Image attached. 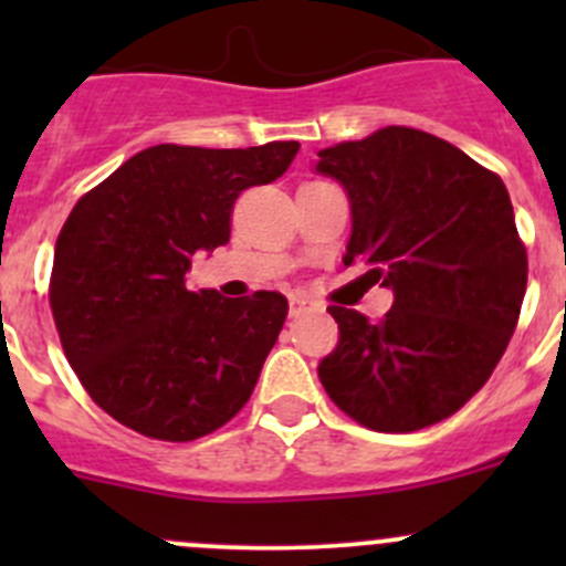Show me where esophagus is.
Returning a JSON list of instances; mask_svg holds the SVG:
<instances>
[{
    "instance_id": "34e87169",
    "label": "esophagus",
    "mask_w": 566,
    "mask_h": 566,
    "mask_svg": "<svg viewBox=\"0 0 566 566\" xmlns=\"http://www.w3.org/2000/svg\"><path fill=\"white\" fill-rule=\"evenodd\" d=\"M312 310H315V301L312 298H306V295H301V293L290 295V315L293 317L306 315V312H312Z\"/></svg>"
}]
</instances>
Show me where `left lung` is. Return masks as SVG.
<instances>
[{"mask_svg":"<svg viewBox=\"0 0 566 566\" xmlns=\"http://www.w3.org/2000/svg\"><path fill=\"white\" fill-rule=\"evenodd\" d=\"M315 172L350 199L345 265L394 293L380 323L328 306L339 342L323 389L358 424L413 432L458 413L504 356L528 260L510 191L449 142L389 125L317 153Z\"/></svg>","mask_w":566,"mask_h":566,"instance_id":"left-lung-1","label":"left lung"}]
</instances>
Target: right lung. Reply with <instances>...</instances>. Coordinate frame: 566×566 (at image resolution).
<instances>
[{"label": "right lung", "instance_id": "obj_1", "mask_svg": "<svg viewBox=\"0 0 566 566\" xmlns=\"http://www.w3.org/2000/svg\"><path fill=\"white\" fill-rule=\"evenodd\" d=\"M298 147H147L71 210L54 249L51 312L73 373L119 424L193 441L249 402L287 298L193 293L186 273L197 251L230 241L238 193L282 177Z\"/></svg>", "mask_w": 566, "mask_h": 566}]
</instances>
